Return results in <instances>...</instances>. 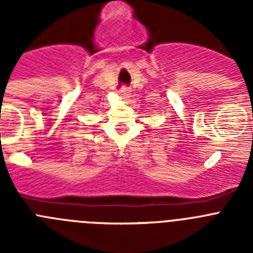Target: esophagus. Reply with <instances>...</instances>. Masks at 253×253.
Wrapping results in <instances>:
<instances>
[{"mask_svg":"<svg viewBox=\"0 0 253 253\" xmlns=\"http://www.w3.org/2000/svg\"><path fill=\"white\" fill-rule=\"evenodd\" d=\"M119 93H120V96H123V97H128V96H129V90H128V88H126V87H123L122 90L119 91Z\"/></svg>","mask_w":253,"mask_h":253,"instance_id":"obj_1","label":"esophagus"}]
</instances>
